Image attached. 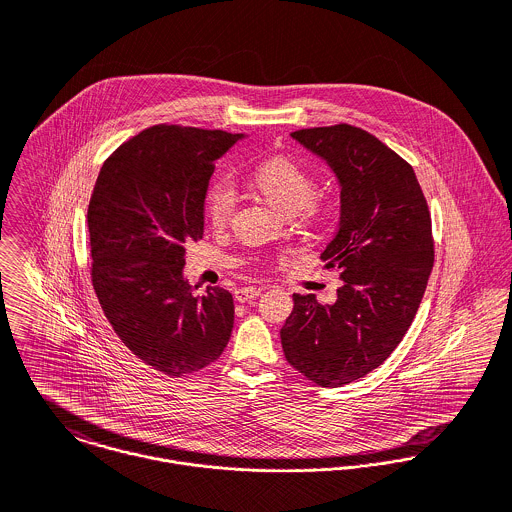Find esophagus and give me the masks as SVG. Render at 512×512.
I'll return each mask as SVG.
<instances>
[{"label":"esophagus","mask_w":512,"mask_h":512,"mask_svg":"<svg viewBox=\"0 0 512 512\" xmlns=\"http://www.w3.org/2000/svg\"><path fill=\"white\" fill-rule=\"evenodd\" d=\"M260 293H262V288H242V290H236V292H234V297H236L240 303H244V301H250V299L258 297Z\"/></svg>","instance_id":"esophagus-1"}]
</instances>
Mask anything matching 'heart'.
Returning <instances> with one entry per match:
<instances>
[{
	"label": "heart",
	"mask_w": 512,
	"mask_h": 512,
	"mask_svg": "<svg viewBox=\"0 0 512 512\" xmlns=\"http://www.w3.org/2000/svg\"><path fill=\"white\" fill-rule=\"evenodd\" d=\"M258 191L284 215H295L303 222L327 219L333 201L317 193L315 175L292 157L278 155L258 165L254 171ZM238 205V191L232 179H217L205 195V211L213 226H226Z\"/></svg>",
	"instance_id": "1"
}]
</instances>
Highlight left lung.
Masks as SVG:
<instances>
[{
    "label": "left lung",
    "mask_w": 512,
    "mask_h": 512,
    "mask_svg": "<svg viewBox=\"0 0 512 512\" xmlns=\"http://www.w3.org/2000/svg\"><path fill=\"white\" fill-rule=\"evenodd\" d=\"M292 138L339 179V230L321 260L343 286L333 305L293 293L280 337L295 370L335 388L382 365L410 329L434 268L432 217L412 165L365 130L337 124Z\"/></svg>",
    "instance_id": "8db88e82"
}]
</instances>
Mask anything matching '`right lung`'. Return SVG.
<instances>
[{
    "label": "right lung",
    "mask_w": 512,
    "mask_h": 512,
    "mask_svg": "<svg viewBox=\"0 0 512 512\" xmlns=\"http://www.w3.org/2000/svg\"><path fill=\"white\" fill-rule=\"evenodd\" d=\"M242 134L151 126L102 165L90 205V278L120 341L146 365L183 376L215 363L234 325L222 288L195 295L185 244L203 238L215 161Z\"/></svg>",
    "instance_id": "right-lung-1"
}]
</instances>
